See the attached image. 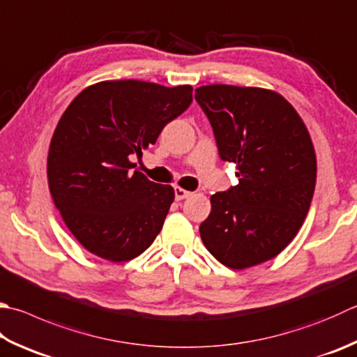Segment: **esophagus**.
I'll return each mask as SVG.
<instances>
[{"label": "esophagus", "mask_w": 357, "mask_h": 357, "mask_svg": "<svg viewBox=\"0 0 357 357\" xmlns=\"http://www.w3.org/2000/svg\"><path fill=\"white\" fill-rule=\"evenodd\" d=\"M174 194H176V200H183L186 197H190L192 192L191 191H186V190H183V188H180V186H176V188H174Z\"/></svg>", "instance_id": "esophagus-1"}]
</instances>
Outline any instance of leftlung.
<instances>
[{
    "label": "left lung",
    "mask_w": 357,
    "mask_h": 357,
    "mask_svg": "<svg viewBox=\"0 0 357 357\" xmlns=\"http://www.w3.org/2000/svg\"><path fill=\"white\" fill-rule=\"evenodd\" d=\"M196 100L210 119L219 155L239 183L211 196L200 238L222 264L242 271L280 255L303 225L317 160L297 110L273 90L204 85Z\"/></svg>",
    "instance_id": "8db88e82"
}]
</instances>
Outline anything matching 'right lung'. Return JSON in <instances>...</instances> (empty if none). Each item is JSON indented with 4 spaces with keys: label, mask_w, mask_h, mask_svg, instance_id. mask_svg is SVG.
Returning <instances> with one entry per match:
<instances>
[{
    "label": "right lung",
    "mask_w": 357,
    "mask_h": 357,
    "mask_svg": "<svg viewBox=\"0 0 357 357\" xmlns=\"http://www.w3.org/2000/svg\"><path fill=\"white\" fill-rule=\"evenodd\" d=\"M191 102V85L104 80L65 110L50 144L48 183L60 216L90 253L124 262L155 241L176 194L132 171V158Z\"/></svg>",
    "instance_id": "add662e5"
}]
</instances>
